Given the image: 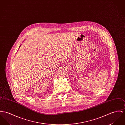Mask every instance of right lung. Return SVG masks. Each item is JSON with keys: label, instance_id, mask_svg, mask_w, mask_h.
<instances>
[{"label": "right lung", "instance_id": "obj_1", "mask_svg": "<svg viewBox=\"0 0 125 125\" xmlns=\"http://www.w3.org/2000/svg\"><path fill=\"white\" fill-rule=\"evenodd\" d=\"M21 45H20V47H19V48H20V47H21Z\"/></svg>", "mask_w": 125, "mask_h": 125}]
</instances>
